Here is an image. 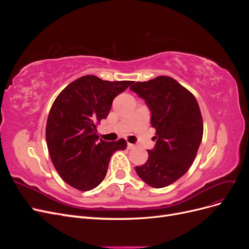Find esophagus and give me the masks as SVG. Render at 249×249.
I'll use <instances>...</instances> for the list:
<instances>
[{
	"instance_id": "obj_1",
	"label": "esophagus",
	"mask_w": 249,
	"mask_h": 249,
	"mask_svg": "<svg viewBox=\"0 0 249 249\" xmlns=\"http://www.w3.org/2000/svg\"><path fill=\"white\" fill-rule=\"evenodd\" d=\"M134 147H135V145L132 144V143H127V148L131 149V148H134Z\"/></svg>"
}]
</instances>
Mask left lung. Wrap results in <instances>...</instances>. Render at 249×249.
Instances as JSON below:
<instances>
[{"label":"left lung","instance_id":"left-lung-1","mask_svg":"<svg viewBox=\"0 0 249 249\" xmlns=\"http://www.w3.org/2000/svg\"><path fill=\"white\" fill-rule=\"evenodd\" d=\"M130 89L150 110L157 140L147 150L145 164L135 169L150 187L169 186L185 175L196 157L203 134L198 103L189 90L167 76L136 82Z\"/></svg>","mask_w":249,"mask_h":249}]
</instances>
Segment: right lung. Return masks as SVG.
Here are the masks:
<instances>
[{
  "label": "right lung",
  "instance_id": "1",
  "mask_svg": "<svg viewBox=\"0 0 249 249\" xmlns=\"http://www.w3.org/2000/svg\"><path fill=\"white\" fill-rule=\"evenodd\" d=\"M133 83L89 74L71 82L53 103L46 127L48 149L59 176L70 186L92 190L106 177L112 154L125 149L124 139H99L96 125L107 118L114 97Z\"/></svg>",
  "mask_w": 249,
  "mask_h": 249
}]
</instances>
